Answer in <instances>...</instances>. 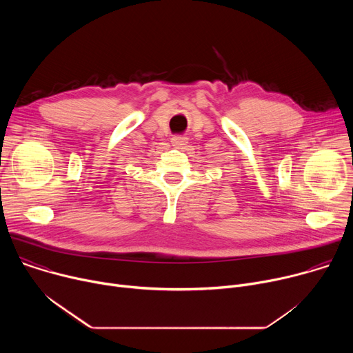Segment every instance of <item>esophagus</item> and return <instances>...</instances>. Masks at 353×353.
I'll use <instances>...</instances> for the list:
<instances>
[{
    "mask_svg": "<svg viewBox=\"0 0 353 353\" xmlns=\"http://www.w3.org/2000/svg\"><path fill=\"white\" fill-rule=\"evenodd\" d=\"M172 143H174V145H177V146H183V145L187 143V138L183 137V135H174V137L172 138Z\"/></svg>",
    "mask_w": 353,
    "mask_h": 353,
    "instance_id": "obj_1",
    "label": "esophagus"
}]
</instances>
